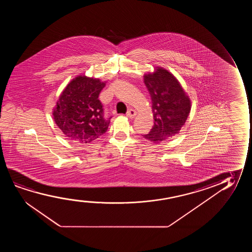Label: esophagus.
I'll return each mask as SVG.
<instances>
[{
	"label": "esophagus",
	"instance_id": "34e87169",
	"mask_svg": "<svg viewBox=\"0 0 252 252\" xmlns=\"http://www.w3.org/2000/svg\"><path fill=\"white\" fill-rule=\"evenodd\" d=\"M136 111L133 110V109H129L127 111V113H126V116L128 118H130V119H133V118L136 116Z\"/></svg>",
	"mask_w": 252,
	"mask_h": 252
}]
</instances>
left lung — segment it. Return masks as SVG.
Here are the masks:
<instances>
[{
	"instance_id": "obj_1",
	"label": "left lung",
	"mask_w": 252,
	"mask_h": 252,
	"mask_svg": "<svg viewBox=\"0 0 252 252\" xmlns=\"http://www.w3.org/2000/svg\"><path fill=\"white\" fill-rule=\"evenodd\" d=\"M144 83L152 101L153 127L143 136L156 144L172 138L185 124L191 103L179 82L168 70L158 68L145 74Z\"/></svg>"
}]
</instances>
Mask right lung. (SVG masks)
Instances as JSON below:
<instances>
[{"mask_svg":"<svg viewBox=\"0 0 252 252\" xmlns=\"http://www.w3.org/2000/svg\"><path fill=\"white\" fill-rule=\"evenodd\" d=\"M104 87L105 83L99 79L79 76L63 91L53 119L70 140L87 144L107 131L112 117L104 116L103 106L98 99Z\"/></svg>","mask_w":252,"mask_h":252,"instance_id":"add662e5","label":"right lung"}]
</instances>
